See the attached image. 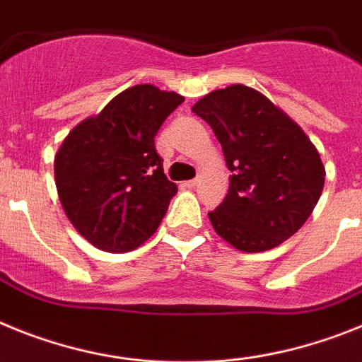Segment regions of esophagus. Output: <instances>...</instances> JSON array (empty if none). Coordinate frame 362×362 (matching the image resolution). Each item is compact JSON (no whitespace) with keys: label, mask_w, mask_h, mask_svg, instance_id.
<instances>
[{"label":"esophagus","mask_w":362,"mask_h":362,"mask_svg":"<svg viewBox=\"0 0 362 362\" xmlns=\"http://www.w3.org/2000/svg\"><path fill=\"white\" fill-rule=\"evenodd\" d=\"M199 184V180H197V178H193V180H187V182H184V187H194V185Z\"/></svg>","instance_id":"obj_1"}]
</instances>
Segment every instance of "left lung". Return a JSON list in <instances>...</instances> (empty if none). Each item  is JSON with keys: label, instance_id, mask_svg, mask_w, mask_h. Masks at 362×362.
I'll return each mask as SVG.
<instances>
[{"label": "left lung", "instance_id": "1", "mask_svg": "<svg viewBox=\"0 0 362 362\" xmlns=\"http://www.w3.org/2000/svg\"><path fill=\"white\" fill-rule=\"evenodd\" d=\"M224 151L229 191L213 229L246 253L276 247L312 215L325 187L315 146L290 116L246 86L213 90L193 105Z\"/></svg>", "mask_w": 362, "mask_h": 362}]
</instances>
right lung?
Instances as JSON below:
<instances>
[{
  "label": "right lung",
  "mask_w": 362,
  "mask_h": 362,
  "mask_svg": "<svg viewBox=\"0 0 362 362\" xmlns=\"http://www.w3.org/2000/svg\"><path fill=\"white\" fill-rule=\"evenodd\" d=\"M182 102L149 83L129 87L72 129L56 153L59 202L94 247L124 253L158 229L178 189L163 175L155 136Z\"/></svg>",
  "instance_id": "1"
}]
</instances>
